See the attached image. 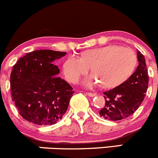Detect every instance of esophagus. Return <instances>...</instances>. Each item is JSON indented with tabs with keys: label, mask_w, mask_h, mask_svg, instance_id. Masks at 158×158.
<instances>
[{
	"label": "esophagus",
	"mask_w": 158,
	"mask_h": 158,
	"mask_svg": "<svg viewBox=\"0 0 158 158\" xmlns=\"http://www.w3.org/2000/svg\"><path fill=\"white\" fill-rule=\"evenodd\" d=\"M86 94H87L88 96H89V97H95L97 95V94L91 93V92H87V93H86Z\"/></svg>",
	"instance_id": "esophagus-1"
}]
</instances>
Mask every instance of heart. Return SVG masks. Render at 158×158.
Here are the masks:
<instances>
[{
    "mask_svg": "<svg viewBox=\"0 0 158 158\" xmlns=\"http://www.w3.org/2000/svg\"><path fill=\"white\" fill-rule=\"evenodd\" d=\"M137 58L131 48L117 45L89 50L82 57L70 55L64 64V73L67 81L76 83L91 67L93 73L83 81L86 87H92L101 82L104 88L118 86L134 72Z\"/></svg>",
    "mask_w": 158,
    "mask_h": 158,
    "instance_id": "obj_1",
    "label": "heart"
}]
</instances>
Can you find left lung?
I'll list each match as a JSON object with an SVG mask.
<instances>
[{
  "label": "left lung",
  "mask_w": 158,
  "mask_h": 158,
  "mask_svg": "<svg viewBox=\"0 0 158 158\" xmlns=\"http://www.w3.org/2000/svg\"><path fill=\"white\" fill-rule=\"evenodd\" d=\"M139 65L129 79L118 86L103 92L105 106L99 112L101 117L119 121L131 116L139 107L145 98L148 85V74L145 59L136 52Z\"/></svg>",
  "instance_id": "left-lung-1"
}]
</instances>
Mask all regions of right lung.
Here are the masks:
<instances>
[{
    "instance_id": "right-lung-1",
    "label": "right lung",
    "mask_w": 158,
    "mask_h": 158,
    "mask_svg": "<svg viewBox=\"0 0 158 158\" xmlns=\"http://www.w3.org/2000/svg\"><path fill=\"white\" fill-rule=\"evenodd\" d=\"M64 52L40 49L26 53L13 66L10 74L12 100L20 115L37 125H52L68 108L74 91L58 77L60 70L54 61Z\"/></svg>"
}]
</instances>
